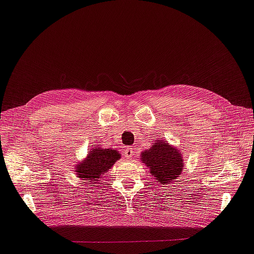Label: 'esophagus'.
I'll return each mask as SVG.
<instances>
[{"label": "esophagus", "instance_id": "obj_1", "mask_svg": "<svg viewBox=\"0 0 254 254\" xmlns=\"http://www.w3.org/2000/svg\"><path fill=\"white\" fill-rule=\"evenodd\" d=\"M124 154H125V158H127V159H131L133 157V148L126 147L125 150H124Z\"/></svg>", "mask_w": 254, "mask_h": 254}]
</instances>
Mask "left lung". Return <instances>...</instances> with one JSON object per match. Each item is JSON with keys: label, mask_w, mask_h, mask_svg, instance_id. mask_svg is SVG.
<instances>
[{"label": "left lung", "mask_w": 254, "mask_h": 254, "mask_svg": "<svg viewBox=\"0 0 254 254\" xmlns=\"http://www.w3.org/2000/svg\"><path fill=\"white\" fill-rule=\"evenodd\" d=\"M141 159L149 167L150 174L160 185L176 179L184 169L183 157L178 149L161 139H158L150 149L143 151Z\"/></svg>", "instance_id": "left-lung-1"}]
</instances>
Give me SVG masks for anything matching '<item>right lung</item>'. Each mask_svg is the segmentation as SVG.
Instances as JSON below:
<instances>
[{"instance_id":"right-lung-1","label":"right lung","mask_w":254,"mask_h":254,"mask_svg":"<svg viewBox=\"0 0 254 254\" xmlns=\"http://www.w3.org/2000/svg\"><path fill=\"white\" fill-rule=\"evenodd\" d=\"M121 155L115 149H102L96 147L89 151L87 158L77 166L76 172L78 178H83L85 181H89L86 184H98L99 177L104 175L108 169H111Z\"/></svg>"}]
</instances>
